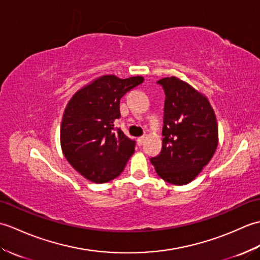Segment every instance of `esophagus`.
<instances>
[{
  "instance_id": "1",
  "label": "esophagus",
  "mask_w": 260,
  "mask_h": 260,
  "mask_svg": "<svg viewBox=\"0 0 260 260\" xmlns=\"http://www.w3.org/2000/svg\"><path fill=\"white\" fill-rule=\"evenodd\" d=\"M144 140H145L144 136H141V137H139V139H137V144H139V146L143 145V143H144Z\"/></svg>"
}]
</instances>
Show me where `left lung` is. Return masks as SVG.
I'll list each match as a JSON object with an SVG mask.
<instances>
[{"instance_id":"1","label":"left lung","mask_w":260,"mask_h":260,"mask_svg":"<svg viewBox=\"0 0 260 260\" xmlns=\"http://www.w3.org/2000/svg\"><path fill=\"white\" fill-rule=\"evenodd\" d=\"M165 92L163 145L151 158L159 178L183 185L194 180L218 146V124L208 98L176 77L157 81Z\"/></svg>"}]
</instances>
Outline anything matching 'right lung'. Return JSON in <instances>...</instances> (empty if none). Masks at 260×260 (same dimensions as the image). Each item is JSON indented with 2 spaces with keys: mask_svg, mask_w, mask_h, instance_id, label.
Masks as SVG:
<instances>
[{
  "mask_svg": "<svg viewBox=\"0 0 260 260\" xmlns=\"http://www.w3.org/2000/svg\"><path fill=\"white\" fill-rule=\"evenodd\" d=\"M141 76L120 79L99 77L81 88L64 109L60 143L64 157L77 172L95 183H105L123 172L135 151V141L114 123L120 117V98L142 84Z\"/></svg>",
  "mask_w": 260,
  "mask_h": 260,
  "instance_id": "obj_1",
  "label": "right lung"
}]
</instances>
